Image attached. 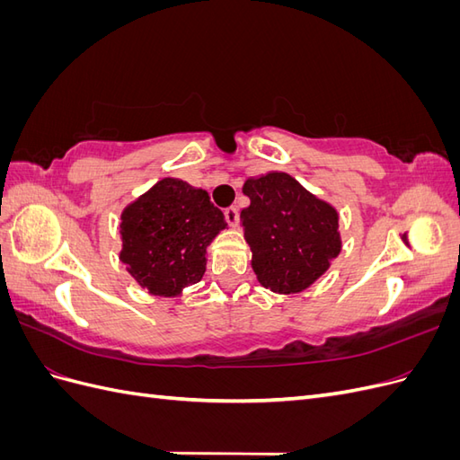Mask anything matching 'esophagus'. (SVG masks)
<instances>
[{"label":"esophagus","instance_id":"34e87169","mask_svg":"<svg viewBox=\"0 0 460 460\" xmlns=\"http://www.w3.org/2000/svg\"><path fill=\"white\" fill-rule=\"evenodd\" d=\"M225 218L228 222V226H238V208L226 207L225 208Z\"/></svg>","mask_w":460,"mask_h":460}]
</instances>
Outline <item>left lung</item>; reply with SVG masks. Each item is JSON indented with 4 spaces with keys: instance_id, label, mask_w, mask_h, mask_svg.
Segmentation results:
<instances>
[{
    "instance_id": "left-lung-1",
    "label": "left lung",
    "mask_w": 460,
    "mask_h": 460,
    "mask_svg": "<svg viewBox=\"0 0 460 460\" xmlns=\"http://www.w3.org/2000/svg\"><path fill=\"white\" fill-rule=\"evenodd\" d=\"M240 220L257 280L276 294H297L341 252L338 211L286 172L249 178Z\"/></svg>"
}]
</instances>
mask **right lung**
Instances as JSON below:
<instances>
[{"label":"right lung","mask_w":460,"mask_h":460,"mask_svg":"<svg viewBox=\"0 0 460 460\" xmlns=\"http://www.w3.org/2000/svg\"><path fill=\"white\" fill-rule=\"evenodd\" d=\"M225 228L205 190L163 178L122 211L120 261L149 294L174 297L201 280L207 245Z\"/></svg>","instance_id":"1"}]
</instances>
